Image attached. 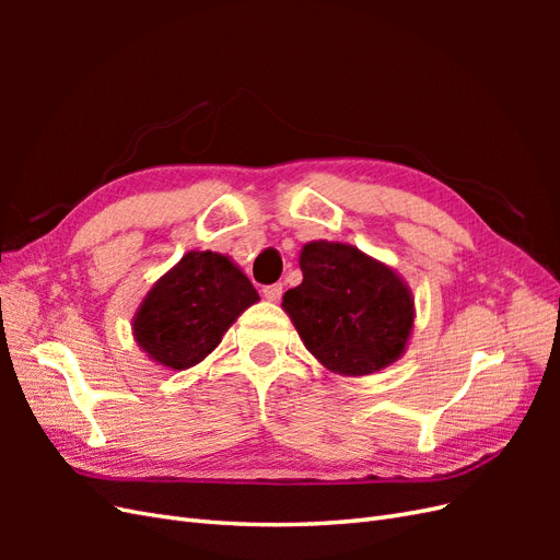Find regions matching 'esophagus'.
<instances>
[{
	"mask_svg": "<svg viewBox=\"0 0 560 560\" xmlns=\"http://www.w3.org/2000/svg\"><path fill=\"white\" fill-rule=\"evenodd\" d=\"M282 292H284L282 282H276V284H268V287H264V296H266L268 301H280Z\"/></svg>",
	"mask_w": 560,
	"mask_h": 560,
	"instance_id": "esophagus-1",
	"label": "esophagus"
}]
</instances>
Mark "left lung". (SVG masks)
<instances>
[{
	"label": "left lung",
	"mask_w": 560,
	"mask_h": 560,
	"mask_svg": "<svg viewBox=\"0 0 560 560\" xmlns=\"http://www.w3.org/2000/svg\"><path fill=\"white\" fill-rule=\"evenodd\" d=\"M303 282L282 296L303 346L338 376L395 364L413 331V296L395 268L346 243L313 241L299 254Z\"/></svg>",
	"instance_id": "1"
}]
</instances>
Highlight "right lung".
I'll list each match as a JSON object with an SVG mask.
<instances>
[{"label": "right lung", "mask_w": 560, "mask_h": 560, "mask_svg": "<svg viewBox=\"0 0 560 560\" xmlns=\"http://www.w3.org/2000/svg\"><path fill=\"white\" fill-rule=\"evenodd\" d=\"M259 301L249 278L219 252H186L147 292L132 317L142 352L173 371L191 369Z\"/></svg>", "instance_id": "right-lung-1"}]
</instances>
